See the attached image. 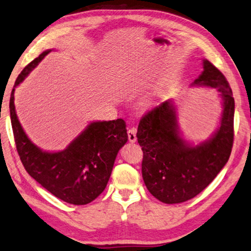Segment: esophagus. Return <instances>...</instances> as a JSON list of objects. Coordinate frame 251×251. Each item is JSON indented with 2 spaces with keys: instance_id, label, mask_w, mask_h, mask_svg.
I'll use <instances>...</instances> for the list:
<instances>
[{
  "instance_id": "34e87169",
  "label": "esophagus",
  "mask_w": 251,
  "mask_h": 251,
  "mask_svg": "<svg viewBox=\"0 0 251 251\" xmlns=\"http://www.w3.org/2000/svg\"><path fill=\"white\" fill-rule=\"evenodd\" d=\"M136 129L135 128H130L127 130V135H128V140L130 142H136L137 137H136Z\"/></svg>"
}]
</instances>
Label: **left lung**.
<instances>
[{
    "mask_svg": "<svg viewBox=\"0 0 251 251\" xmlns=\"http://www.w3.org/2000/svg\"><path fill=\"white\" fill-rule=\"evenodd\" d=\"M193 85L214 88L222 99L220 127L209 140L194 147L181 138L171 100L147 112L137 130L144 152L142 178L152 196L169 204L200 194L224 168L233 148L235 102L226 78L203 60V72Z\"/></svg>",
    "mask_w": 251,
    "mask_h": 251,
    "instance_id": "obj_1",
    "label": "left lung"
}]
</instances>
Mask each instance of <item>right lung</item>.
I'll list each match as a JSON object with an SVG mask.
<instances>
[{
  "instance_id": "obj_1",
  "label": "right lung",
  "mask_w": 251,
  "mask_h": 251,
  "mask_svg": "<svg viewBox=\"0 0 251 251\" xmlns=\"http://www.w3.org/2000/svg\"><path fill=\"white\" fill-rule=\"evenodd\" d=\"M50 51L29 63L15 81L9 99L15 144L25 170L42 187L67 203L87 204L106 187L117 152L128 140L126 123L122 119L92 122L63 151H42L32 144L16 115L14 92Z\"/></svg>"
}]
</instances>
